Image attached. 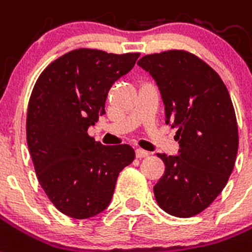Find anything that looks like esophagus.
<instances>
[{"label": "esophagus", "mask_w": 252, "mask_h": 252, "mask_svg": "<svg viewBox=\"0 0 252 252\" xmlns=\"http://www.w3.org/2000/svg\"><path fill=\"white\" fill-rule=\"evenodd\" d=\"M135 155H136V158H138V159H142V158H147L150 154H148L147 151L142 150V148H136Z\"/></svg>", "instance_id": "34e87169"}]
</instances>
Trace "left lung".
Here are the masks:
<instances>
[{
    "instance_id": "obj_1",
    "label": "left lung",
    "mask_w": 252,
    "mask_h": 252,
    "mask_svg": "<svg viewBox=\"0 0 252 252\" xmlns=\"http://www.w3.org/2000/svg\"><path fill=\"white\" fill-rule=\"evenodd\" d=\"M138 64L157 81L165 124L180 143L177 157L158 154L165 171L154 194L171 216L193 217L217 198L235 164L239 138L229 91L213 68L184 50L146 55Z\"/></svg>"
}]
</instances>
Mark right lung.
<instances>
[{
    "label": "right lung",
    "instance_id": "1",
    "mask_svg": "<svg viewBox=\"0 0 252 252\" xmlns=\"http://www.w3.org/2000/svg\"><path fill=\"white\" fill-rule=\"evenodd\" d=\"M139 55L73 50L47 65L31 92L29 151L39 184L68 217L84 220L106 209L118 175L135 158L131 146H102L88 128L104 116L110 88Z\"/></svg>",
    "mask_w": 252,
    "mask_h": 252
}]
</instances>
